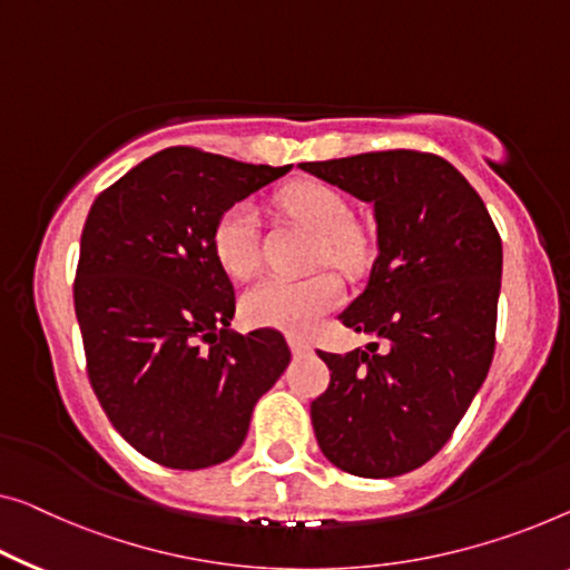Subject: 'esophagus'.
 Segmentation results:
<instances>
[{
    "instance_id": "34e87169",
    "label": "esophagus",
    "mask_w": 570,
    "mask_h": 570,
    "mask_svg": "<svg viewBox=\"0 0 570 570\" xmlns=\"http://www.w3.org/2000/svg\"><path fill=\"white\" fill-rule=\"evenodd\" d=\"M288 345H292V353L294 355H302V353H309V343L299 335H288Z\"/></svg>"
}]
</instances>
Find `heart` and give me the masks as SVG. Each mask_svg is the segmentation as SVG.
Segmentation results:
<instances>
[{"label": "heart", "mask_w": 570, "mask_h": 570, "mask_svg": "<svg viewBox=\"0 0 570 570\" xmlns=\"http://www.w3.org/2000/svg\"><path fill=\"white\" fill-rule=\"evenodd\" d=\"M286 215L320 235L317 258L340 266L361 261V237L353 230V215L343 194L320 181H296L276 197ZM212 253L225 274L248 278L261 261L258 215L248 202H235L212 225ZM343 284L335 274L320 271L307 278L268 276L250 286L240 299L243 320L253 327H278L307 335L317 322L343 302Z\"/></svg>", "instance_id": "heart-1"}]
</instances>
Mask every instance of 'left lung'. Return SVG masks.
Segmentation results:
<instances>
[{
	"label": "left lung",
	"instance_id": "8db88e82",
	"mask_svg": "<svg viewBox=\"0 0 570 570\" xmlns=\"http://www.w3.org/2000/svg\"><path fill=\"white\" fill-rule=\"evenodd\" d=\"M373 204L376 261L340 314L381 343L325 353L312 428L330 463L392 479L428 463L487 379L497 345L502 237L473 186L435 153L376 150L299 164Z\"/></svg>",
	"mask_w": 570,
	"mask_h": 570
}]
</instances>
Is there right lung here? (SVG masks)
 I'll return each mask as SVG.
<instances>
[{
  "label": "right lung",
  "instance_id": "right-lung-1",
  "mask_svg": "<svg viewBox=\"0 0 570 570\" xmlns=\"http://www.w3.org/2000/svg\"><path fill=\"white\" fill-rule=\"evenodd\" d=\"M288 168L174 146L91 204L73 278L89 384L153 463L197 471L233 458L292 361L274 327L230 333L235 288L212 253L215 219Z\"/></svg>",
  "mask_w": 570,
  "mask_h": 570
}]
</instances>
